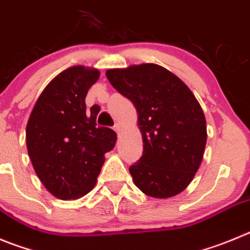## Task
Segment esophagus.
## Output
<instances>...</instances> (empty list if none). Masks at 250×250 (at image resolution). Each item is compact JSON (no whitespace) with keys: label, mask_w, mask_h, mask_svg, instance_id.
Here are the masks:
<instances>
[{"label":"esophagus","mask_w":250,"mask_h":250,"mask_svg":"<svg viewBox=\"0 0 250 250\" xmlns=\"http://www.w3.org/2000/svg\"><path fill=\"white\" fill-rule=\"evenodd\" d=\"M122 128H123L122 123L117 122V123H116V125H114L113 129H114V130H116V132H117V133H120V132H121V130H122Z\"/></svg>","instance_id":"obj_1"}]
</instances>
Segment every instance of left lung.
Here are the masks:
<instances>
[{
    "label": "left lung",
    "instance_id": "8db88e82",
    "mask_svg": "<svg viewBox=\"0 0 250 250\" xmlns=\"http://www.w3.org/2000/svg\"><path fill=\"white\" fill-rule=\"evenodd\" d=\"M106 76L138 113L143 155L129 167L136 186L155 199L183 192L199 170L207 141L206 118L192 91L157 64L109 69Z\"/></svg>",
    "mask_w": 250,
    "mask_h": 250
}]
</instances>
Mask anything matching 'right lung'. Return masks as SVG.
Segmentation results:
<instances>
[{
    "mask_svg": "<svg viewBox=\"0 0 250 250\" xmlns=\"http://www.w3.org/2000/svg\"><path fill=\"white\" fill-rule=\"evenodd\" d=\"M100 78L93 67L75 65L42 91L25 128L28 155L44 188L60 200H78L96 185L104 154L116 132L97 127L99 111L86 112L85 99Z\"/></svg>",
    "mask_w": 250,
    "mask_h": 250,
    "instance_id": "obj_1",
    "label": "right lung"
}]
</instances>
